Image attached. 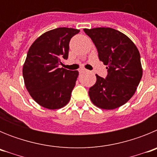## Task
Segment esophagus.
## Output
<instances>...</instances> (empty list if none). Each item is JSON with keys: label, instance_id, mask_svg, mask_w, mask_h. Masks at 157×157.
<instances>
[{"label": "esophagus", "instance_id": "1", "mask_svg": "<svg viewBox=\"0 0 157 157\" xmlns=\"http://www.w3.org/2000/svg\"><path fill=\"white\" fill-rule=\"evenodd\" d=\"M78 71H79V73H83V72H86L87 70H86L85 68H80Z\"/></svg>", "mask_w": 157, "mask_h": 157}]
</instances>
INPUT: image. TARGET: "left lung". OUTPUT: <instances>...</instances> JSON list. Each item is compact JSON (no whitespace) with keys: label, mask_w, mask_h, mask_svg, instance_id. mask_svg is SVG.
Masks as SVG:
<instances>
[{"label":"left lung","mask_w":157,"mask_h":157,"mask_svg":"<svg viewBox=\"0 0 157 157\" xmlns=\"http://www.w3.org/2000/svg\"><path fill=\"white\" fill-rule=\"evenodd\" d=\"M84 32L108 69L105 78L96 75L97 82L89 90L91 101L100 109H117L132 98L142 77L139 51L127 35L115 29L98 27Z\"/></svg>","instance_id":"8db88e82"}]
</instances>
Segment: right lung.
I'll return each instance as SVG.
<instances>
[{
  "label": "right lung",
  "instance_id": "right-lung-1",
  "mask_svg": "<svg viewBox=\"0 0 157 157\" xmlns=\"http://www.w3.org/2000/svg\"><path fill=\"white\" fill-rule=\"evenodd\" d=\"M79 31L53 29L37 37L29 48L23 67L25 86L31 98L45 109H60L70 101L78 71L59 66L68 57L71 38Z\"/></svg>",
  "mask_w": 157,
  "mask_h": 157
}]
</instances>
